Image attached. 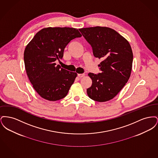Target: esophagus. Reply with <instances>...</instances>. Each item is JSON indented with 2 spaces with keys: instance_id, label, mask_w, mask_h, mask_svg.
I'll return each instance as SVG.
<instances>
[{
  "instance_id": "1",
  "label": "esophagus",
  "mask_w": 158,
  "mask_h": 158,
  "mask_svg": "<svg viewBox=\"0 0 158 158\" xmlns=\"http://www.w3.org/2000/svg\"><path fill=\"white\" fill-rule=\"evenodd\" d=\"M77 76H78L79 77H81H81H83L85 76V74H83V73H82V74H78Z\"/></svg>"
}]
</instances>
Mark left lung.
Wrapping results in <instances>:
<instances>
[{
	"instance_id": "8db88e82",
	"label": "left lung",
	"mask_w": 158,
	"mask_h": 158,
	"mask_svg": "<svg viewBox=\"0 0 158 158\" xmlns=\"http://www.w3.org/2000/svg\"><path fill=\"white\" fill-rule=\"evenodd\" d=\"M91 45L94 56L102 61L98 65L101 73L88 75L92 80L87 89L89 97L97 102L112 99L127 82L131 74L133 55L127 41L108 27L79 29Z\"/></svg>"
}]
</instances>
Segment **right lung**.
I'll return each instance as SVG.
<instances>
[{"mask_svg":"<svg viewBox=\"0 0 158 158\" xmlns=\"http://www.w3.org/2000/svg\"><path fill=\"white\" fill-rule=\"evenodd\" d=\"M81 36L73 28L48 27L38 31L27 45L23 54L26 72L42 98L55 101L67 95L77 73L61 68L55 61L63 58L71 40Z\"/></svg>","mask_w":158,"mask_h":158,"instance_id":"right-lung-1","label":"right lung"}]
</instances>
